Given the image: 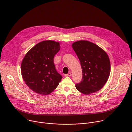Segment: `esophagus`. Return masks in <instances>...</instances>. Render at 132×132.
Returning <instances> with one entry per match:
<instances>
[{
	"mask_svg": "<svg viewBox=\"0 0 132 132\" xmlns=\"http://www.w3.org/2000/svg\"><path fill=\"white\" fill-rule=\"evenodd\" d=\"M71 76V73H68L65 75V77H69V76Z\"/></svg>",
	"mask_w": 132,
	"mask_h": 132,
	"instance_id": "obj_1",
	"label": "esophagus"
}]
</instances>
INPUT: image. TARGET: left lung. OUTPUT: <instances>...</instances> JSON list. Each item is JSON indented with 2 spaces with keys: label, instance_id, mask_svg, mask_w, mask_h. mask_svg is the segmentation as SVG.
Listing matches in <instances>:
<instances>
[{
  "label": "left lung",
  "instance_id": "8db88e82",
  "mask_svg": "<svg viewBox=\"0 0 132 132\" xmlns=\"http://www.w3.org/2000/svg\"><path fill=\"white\" fill-rule=\"evenodd\" d=\"M72 47L82 69V79L76 85V88L85 95L99 91L110 76L111 66L108 54L101 47L88 41L75 42Z\"/></svg>",
  "mask_w": 132,
  "mask_h": 132
}]
</instances>
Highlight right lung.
Returning <instances> with one entry per match:
<instances>
[{
  "label": "right lung",
  "mask_w": 132,
  "mask_h": 132,
  "mask_svg": "<svg viewBox=\"0 0 132 132\" xmlns=\"http://www.w3.org/2000/svg\"><path fill=\"white\" fill-rule=\"evenodd\" d=\"M60 43L47 40L37 43L25 55L21 65L23 79L35 92L47 95L57 87L62 76L56 71L54 57Z\"/></svg>",
  "instance_id": "1"
}]
</instances>
